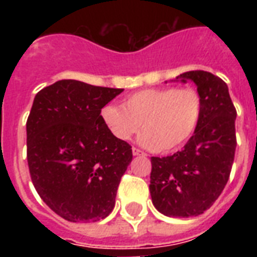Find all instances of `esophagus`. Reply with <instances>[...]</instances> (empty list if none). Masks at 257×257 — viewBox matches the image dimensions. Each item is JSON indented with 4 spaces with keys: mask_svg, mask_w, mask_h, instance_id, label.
<instances>
[{
    "mask_svg": "<svg viewBox=\"0 0 257 257\" xmlns=\"http://www.w3.org/2000/svg\"><path fill=\"white\" fill-rule=\"evenodd\" d=\"M132 152H133V156H145V155H147V153H144L139 148H132Z\"/></svg>",
    "mask_w": 257,
    "mask_h": 257,
    "instance_id": "1",
    "label": "esophagus"
}]
</instances>
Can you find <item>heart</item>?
I'll use <instances>...</instances> for the list:
<instances>
[{"label": "heart", "mask_w": 257, "mask_h": 257, "mask_svg": "<svg viewBox=\"0 0 257 257\" xmlns=\"http://www.w3.org/2000/svg\"><path fill=\"white\" fill-rule=\"evenodd\" d=\"M203 98L193 88H151L124 100L122 106L106 105L101 117L118 140H131L141 126L144 148L171 152L187 143L199 126Z\"/></svg>", "instance_id": "heart-1"}]
</instances>
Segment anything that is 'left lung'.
Masks as SVG:
<instances>
[{"mask_svg": "<svg viewBox=\"0 0 257 257\" xmlns=\"http://www.w3.org/2000/svg\"><path fill=\"white\" fill-rule=\"evenodd\" d=\"M179 78L197 85L203 114L181 151L151 159L149 191L153 205L163 215L191 217L211 208L229 179L236 149V109L227 84L215 74L191 70Z\"/></svg>", "mask_w": 257, "mask_h": 257, "instance_id": "8db88e82", "label": "left lung"}]
</instances>
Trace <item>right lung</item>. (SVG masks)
<instances>
[{
	"label": "right lung",
	"mask_w": 257,
	"mask_h": 257,
	"mask_svg": "<svg viewBox=\"0 0 257 257\" xmlns=\"http://www.w3.org/2000/svg\"><path fill=\"white\" fill-rule=\"evenodd\" d=\"M122 90L61 80L34 97L26 121L30 177L42 201L68 221H98L114 208L132 147L113 136L101 109Z\"/></svg>",
	"instance_id": "obj_1"
}]
</instances>
